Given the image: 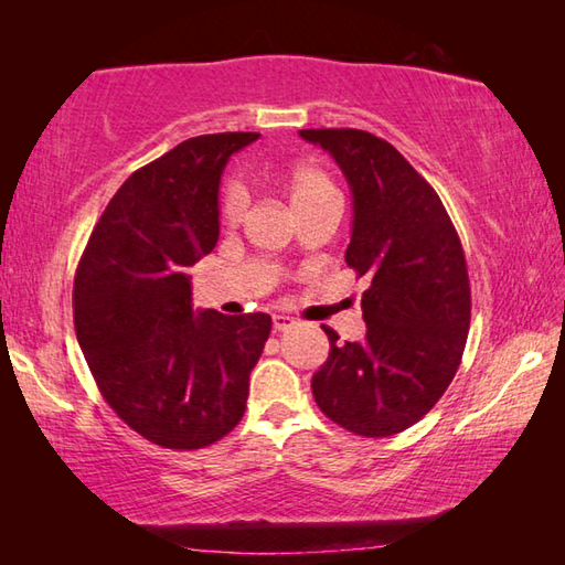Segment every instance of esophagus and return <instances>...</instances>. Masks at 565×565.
I'll return each mask as SVG.
<instances>
[{
	"label": "esophagus",
	"mask_w": 565,
	"mask_h": 565,
	"mask_svg": "<svg viewBox=\"0 0 565 565\" xmlns=\"http://www.w3.org/2000/svg\"><path fill=\"white\" fill-rule=\"evenodd\" d=\"M271 320H274V330H279V332L291 330L296 326V320L291 316H274Z\"/></svg>",
	"instance_id": "1"
}]
</instances>
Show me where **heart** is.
<instances>
[{
    "mask_svg": "<svg viewBox=\"0 0 565 565\" xmlns=\"http://www.w3.org/2000/svg\"><path fill=\"white\" fill-rule=\"evenodd\" d=\"M286 191H289L294 211H303L318 203H326L332 199H340L338 186L332 179L316 164H296L294 170L286 174ZM245 211V191L237 184H231L221 196V218L227 225H235L243 218Z\"/></svg>",
    "mask_w": 565,
    "mask_h": 565,
    "instance_id": "1",
    "label": "heart"
}]
</instances>
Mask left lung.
<instances>
[{"mask_svg":"<svg viewBox=\"0 0 565 565\" xmlns=\"http://www.w3.org/2000/svg\"><path fill=\"white\" fill-rule=\"evenodd\" d=\"M354 196L347 267L366 276V338L338 342L313 398L332 423L362 437H391L423 419L461 364L471 286L459 233L437 191L391 142L356 128H308Z\"/></svg>","mask_w":565,"mask_h":565,"instance_id":"1","label":"left lung"}]
</instances>
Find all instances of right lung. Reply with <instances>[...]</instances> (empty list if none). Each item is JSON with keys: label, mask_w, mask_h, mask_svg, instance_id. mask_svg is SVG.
Here are the masks:
<instances>
[{"label": "right lung", "mask_w": 565, "mask_h": 565, "mask_svg": "<svg viewBox=\"0 0 565 565\" xmlns=\"http://www.w3.org/2000/svg\"><path fill=\"white\" fill-rule=\"evenodd\" d=\"M259 134L196 136L116 191L75 271L77 342L104 401L164 449H203L245 415L267 313L191 310L186 269L218 243V184Z\"/></svg>", "instance_id": "add662e5"}]
</instances>
